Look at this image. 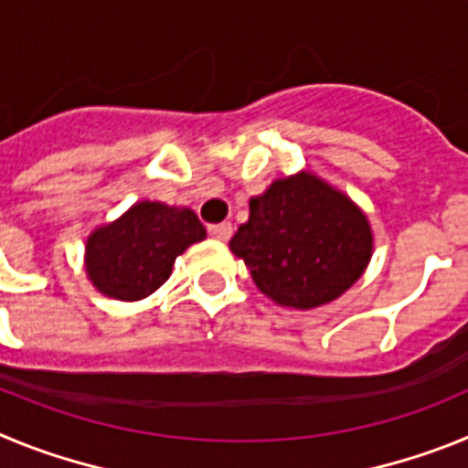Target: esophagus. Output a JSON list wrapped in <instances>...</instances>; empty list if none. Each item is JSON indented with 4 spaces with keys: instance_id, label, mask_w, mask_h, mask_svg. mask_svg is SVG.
Instances as JSON below:
<instances>
[{
    "instance_id": "esophagus-1",
    "label": "esophagus",
    "mask_w": 468,
    "mask_h": 468,
    "mask_svg": "<svg viewBox=\"0 0 468 468\" xmlns=\"http://www.w3.org/2000/svg\"><path fill=\"white\" fill-rule=\"evenodd\" d=\"M231 231H234L231 222H220V225H210L208 227V234L213 239H218V241H227V239L231 237Z\"/></svg>"
}]
</instances>
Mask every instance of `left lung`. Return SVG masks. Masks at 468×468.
<instances>
[{"instance_id":"8db88e82","label":"left lung","mask_w":468,"mask_h":468,"mask_svg":"<svg viewBox=\"0 0 468 468\" xmlns=\"http://www.w3.org/2000/svg\"><path fill=\"white\" fill-rule=\"evenodd\" d=\"M267 297L314 309L356 283L373 253L367 218L312 173L271 183L229 241Z\"/></svg>"}]
</instances>
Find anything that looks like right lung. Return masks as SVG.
Segmentation results:
<instances>
[{
  "mask_svg": "<svg viewBox=\"0 0 468 468\" xmlns=\"http://www.w3.org/2000/svg\"><path fill=\"white\" fill-rule=\"evenodd\" d=\"M204 239V225L189 208L143 201L90 234L86 271L105 295L123 302L143 300L166 283L177 255Z\"/></svg>",
  "mask_w": 468,
  "mask_h": 468,
  "instance_id": "1",
  "label": "right lung"
}]
</instances>
